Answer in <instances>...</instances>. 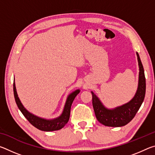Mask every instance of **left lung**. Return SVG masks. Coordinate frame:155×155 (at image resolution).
I'll return each instance as SVG.
<instances>
[{
    "instance_id": "left-lung-1",
    "label": "left lung",
    "mask_w": 155,
    "mask_h": 155,
    "mask_svg": "<svg viewBox=\"0 0 155 155\" xmlns=\"http://www.w3.org/2000/svg\"><path fill=\"white\" fill-rule=\"evenodd\" d=\"M140 68L137 90L133 98L128 103L114 109L106 108L93 91L92 104L96 117L99 122L107 127H123L129 123L137 114L142 104L146 94V78L143 65L139 54L136 52Z\"/></svg>"
}]
</instances>
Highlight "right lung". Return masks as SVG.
Instances as JSON below:
<instances>
[{
    "label": "right lung",
    "instance_id": "add662e5",
    "mask_svg": "<svg viewBox=\"0 0 155 155\" xmlns=\"http://www.w3.org/2000/svg\"><path fill=\"white\" fill-rule=\"evenodd\" d=\"M79 92L80 90H77L69 94V96L67 98L66 102H65L64 111H63L60 116L52 120H46L36 116V115L32 114L31 113L28 112L25 108V107L22 105V103H21L19 98H18L15 82H14V98L18 107L20 110V111L22 112V114L24 115V116L33 127H35L39 130L43 131H53L59 130L67 124L70 118V109H71L72 104L73 101H74L75 97L77 96V94Z\"/></svg>",
    "mask_w": 155,
    "mask_h": 155
}]
</instances>
